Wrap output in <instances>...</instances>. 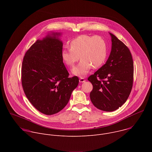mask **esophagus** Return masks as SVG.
<instances>
[{
	"label": "esophagus",
	"instance_id": "1",
	"mask_svg": "<svg viewBox=\"0 0 152 152\" xmlns=\"http://www.w3.org/2000/svg\"><path fill=\"white\" fill-rule=\"evenodd\" d=\"M85 81V79L84 77H80L79 78V82L80 83H82L84 82Z\"/></svg>",
	"mask_w": 152,
	"mask_h": 152
}]
</instances>
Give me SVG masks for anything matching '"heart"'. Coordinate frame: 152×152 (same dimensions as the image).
Returning a JSON list of instances; mask_svg holds the SVG:
<instances>
[{
  "mask_svg": "<svg viewBox=\"0 0 152 152\" xmlns=\"http://www.w3.org/2000/svg\"><path fill=\"white\" fill-rule=\"evenodd\" d=\"M70 48L62 50V61L67 66L73 67L80 58L81 61L73 70L75 75L80 76L86 75L91 67L102 66L107 54L105 40L98 35H80L70 42Z\"/></svg>",
  "mask_w": 152,
  "mask_h": 152,
  "instance_id": "1",
  "label": "heart"
}]
</instances>
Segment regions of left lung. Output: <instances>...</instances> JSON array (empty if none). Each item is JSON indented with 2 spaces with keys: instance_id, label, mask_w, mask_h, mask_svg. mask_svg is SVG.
I'll return each mask as SVG.
<instances>
[{
  "instance_id": "8db88e82",
  "label": "left lung",
  "mask_w": 152,
  "mask_h": 152,
  "mask_svg": "<svg viewBox=\"0 0 152 152\" xmlns=\"http://www.w3.org/2000/svg\"><path fill=\"white\" fill-rule=\"evenodd\" d=\"M112 49L106 64L88 80L93 88L90 96L95 107L103 111H114L121 107L131 92L134 62L129 48L110 33Z\"/></svg>"
}]
</instances>
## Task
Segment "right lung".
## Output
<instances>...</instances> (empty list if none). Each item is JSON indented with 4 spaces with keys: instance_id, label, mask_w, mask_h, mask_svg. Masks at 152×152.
Returning a JSON list of instances; mask_svg holds the SVG:
<instances>
[{
    "instance_id": "right-lung-1",
    "label": "right lung",
    "mask_w": 152,
    "mask_h": 152,
    "mask_svg": "<svg viewBox=\"0 0 152 152\" xmlns=\"http://www.w3.org/2000/svg\"><path fill=\"white\" fill-rule=\"evenodd\" d=\"M38 39L27 50L21 66L25 94L36 109L46 115L61 111L68 103L79 78L69 77L61 57L63 44L52 33Z\"/></svg>"
}]
</instances>
